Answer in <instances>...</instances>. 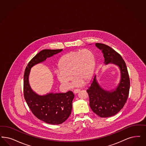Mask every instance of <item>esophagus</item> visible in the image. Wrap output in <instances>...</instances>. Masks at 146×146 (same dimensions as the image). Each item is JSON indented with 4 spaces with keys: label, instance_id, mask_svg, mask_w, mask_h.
<instances>
[{
    "label": "esophagus",
    "instance_id": "34e87169",
    "mask_svg": "<svg viewBox=\"0 0 146 146\" xmlns=\"http://www.w3.org/2000/svg\"><path fill=\"white\" fill-rule=\"evenodd\" d=\"M80 91V90L76 89V90H74V91H73V93H74V94H77V93H78Z\"/></svg>",
    "mask_w": 146,
    "mask_h": 146
}]
</instances>
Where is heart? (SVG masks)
<instances>
[{"mask_svg": "<svg viewBox=\"0 0 146 146\" xmlns=\"http://www.w3.org/2000/svg\"><path fill=\"white\" fill-rule=\"evenodd\" d=\"M95 65L96 57L92 50L85 48L72 51L61 57L56 75L66 88L71 87L72 75L75 78L74 85L81 86L92 79Z\"/></svg>", "mask_w": 146, "mask_h": 146, "instance_id": "1", "label": "heart"}]
</instances>
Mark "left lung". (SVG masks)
Returning <instances> with one entry per match:
<instances>
[{"label": "left lung", "mask_w": 146, "mask_h": 146, "mask_svg": "<svg viewBox=\"0 0 146 146\" xmlns=\"http://www.w3.org/2000/svg\"><path fill=\"white\" fill-rule=\"evenodd\" d=\"M96 46L102 50L106 65L114 64L120 70V82L115 90L108 92L103 90L98 84L96 76L87 90L92 110L101 117H108L117 114L126 104L130 88L129 76L126 63L120 54L105 44L96 43Z\"/></svg>", "instance_id": "obj_1"}]
</instances>
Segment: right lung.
Returning a JSON list of instances; mask_svg holds the SVG:
<instances>
[{"label":"right lung","instance_id":"right-lung-1","mask_svg":"<svg viewBox=\"0 0 146 146\" xmlns=\"http://www.w3.org/2000/svg\"><path fill=\"white\" fill-rule=\"evenodd\" d=\"M62 50L40 51L29 62L24 76V96L27 105L38 119L51 125H59L68 119L71 113L74 95L72 92L68 91L65 93H50L45 96H39L31 88L29 76L32 67Z\"/></svg>","mask_w":146,"mask_h":146}]
</instances>
